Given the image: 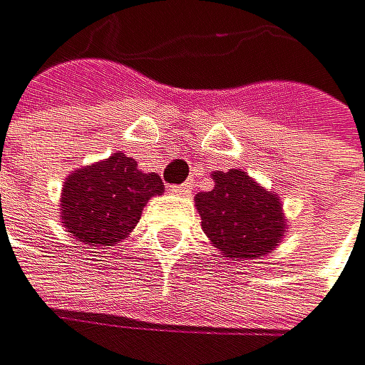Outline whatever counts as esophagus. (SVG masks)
I'll use <instances>...</instances> for the list:
<instances>
[{
  "instance_id": "obj_1",
  "label": "esophagus",
  "mask_w": 365,
  "mask_h": 365,
  "mask_svg": "<svg viewBox=\"0 0 365 365\" xmlns=\"http://www.w3.org/2000/svg\"><path fill=\"white\" fill-rule=\"evenodd\" d=\"M190 184H181V186H170V190L175 192V195H188L190 192Z\"/></svg>"
}]
</instances>
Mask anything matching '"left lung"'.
I'll return each mask as SVG.
<instances>
[{"label": "left lung", "mask_w": 365, "mask_h": 365, "mask_svg": "<svg viewBox=\"0 0 365 365\" xmlns=\"http://www.w3.org/2000/svg\"><path fill=\"white\" fill-rule=\"evenodd\" d=\"M215 186L195 195L202 229L227 260H258L272 253L289 224L280 195L267 190L240 168L213 173Z\"/></svg>", "instance_id": "obj_1"}]
</instances>
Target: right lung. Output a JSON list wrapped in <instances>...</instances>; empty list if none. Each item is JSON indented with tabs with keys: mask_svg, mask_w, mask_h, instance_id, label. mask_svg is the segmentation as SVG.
<instances>
[{
	"mask_svg": "<svg viewBox=\"0 0 365 365\" xmlns=\"http://www.w3.org/2000/svg\"><path fill=\"white\" fill-rule=\"evenodd\" d=\"M163 192L157 173L138 170V163L123 152L83 165L64 179L60 197L62 227L78 242L114 247L123 242L141 220L143 206Z\"/></svg>",
	"mask_w": 365,
	"mask_h": 365,
	"instance_id": "obj_1",
	"label": "right lung"
}]
</instances>
